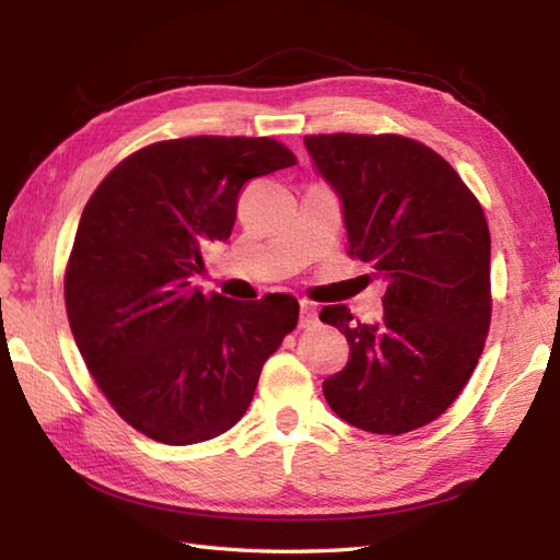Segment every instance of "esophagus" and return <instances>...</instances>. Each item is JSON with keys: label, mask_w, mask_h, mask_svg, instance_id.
Listing matches in <instances>:
<instances>
[{"label": "esophagus", "mask_w": 560, "mask_h": 560, "mask_svg": "<svg viewBox=\"0 0 560 560\" xmlns=\"http://www.w3.org/2000/svg\"><path fill=\"white\" fill-rule=\"evenodd\" d=\"M317 323V311L311 301H301V319H299V327H313Z\"/></svg>", "instance_id": "1"}]
</instances>
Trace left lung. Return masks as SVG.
Instances as JSON below:
<instances>
[{
  "mask_svg": "<svg viewBox=\"0 0 560 560\" xmlns=\"http://www.w3.org/2000/svg\"><path fill=\"white\" fill-rule=\"evenodd\" d=\"M341 201L349 253L387 281L385 317L355 325L347 305L319 319L349 341L323 383L339 419L399 435L435 421L477 368L491 323V233L455 168L399 135L305 137Z\"/></svg>",
  "mask_w": 560,
  "mask_h": 560,
  "instance_id": "obj_1",
  "label": "left lung"
}]
</instances>
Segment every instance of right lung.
<instances>
[{
    "mask_svg": "<svg viewBox=\"0 0 560 560\" xmlns=\"http://www.w3.org/2000/svg\"><path fill=\"white\" fill-rule=\"evenodd\" d=\"M293 163L267 137L159 141L117 165L81 213L65 279L71 335L115 411L159 443H205L241 421L299 323L291 295L245 303L189 281L201 247L229 241L241 187Z\"/></svg>",
    "mask_w": 560,
    "mask_h": 560,
    "instance_id": "add662e5",
    "label": "right lung"
}]
</instances>
